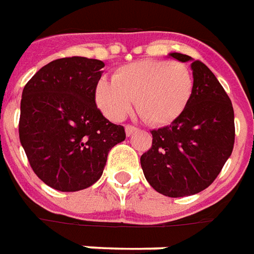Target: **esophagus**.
I'll use <instances>...</instances> for the list:
<instances>
[{"instance_id": "esophagus-1", "label": "esophagus", "mask_w": 254, "mask_h": 254, "mask_svg": "<svg viewBox=\"0 0 254 254\" xmlns=\"http://www.w3.org/2000/svg\"><path fill=\"white\" fill-rule=\"evenodd\" d=\"M136 131H138V128L134 127V126H131V124H127V126H126V134H127V135H131V134H134Z\"/></svg>"}]
</instances>
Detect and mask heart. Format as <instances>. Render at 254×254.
<instances>
[{"label": "heart", "instance_id": "b5f03b06", "mask_svg": "<svg viewBox=\"0 0 254 254\" xmlns=\"http://www.w3.org/2000/svg\"><path fill=\"white\" fill-rule=\"evenodd\" d=\"M193 89V73L186 64L139 60L118 68L112 80H100L95 100L104 115L112 120L123 119L135 100L136 112L146 123L164 126L185 111Z\"/></svg>", "mask_w": 254, "mask_h": 254}]
</instances>
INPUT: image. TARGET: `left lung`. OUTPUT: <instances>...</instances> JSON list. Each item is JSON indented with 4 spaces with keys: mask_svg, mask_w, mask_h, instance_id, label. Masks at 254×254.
I'll use <instances>...</instances> for the list:
<instances>
[{
    "mask_svg": "<svg viewBox=\"0 0 254 254\" xmlns=\"http://www.w3.org/2000/svg\"><path fill=\"white\" fill-rule=\"evenodd\" d=\"M186 63L191 57L171 53ZM194 89L185 111L170 126L152 131L141 156L143 175L156 191L185 197L210 186L231 156L235 139L231 100L204 63H191Z\"/></svg>",
    "mask_w": 254,
    "mask_h": 254,
    "instance_id": "left-lung-1",
    "label": "left lung"
}]
</instances>
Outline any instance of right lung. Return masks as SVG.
Segmentation results:
<instances>
[{"instance_id": "1", "label": "right lung", "mask_w": 254, "mask_h": 254, "mask_svg": "<svg viewBox=\"0 0 254 254\" xmlns=\"http://www.w3.org/2000/svg\"><path fill=\"white\" fill-rule=\"evenodd\" d=\"M101 60L64 57L46 64L23 89L19 136L32 171L60 191H78L102 175L109 150L126 139L123 126L95 104Z\"/></svg>"}]
</instances>
